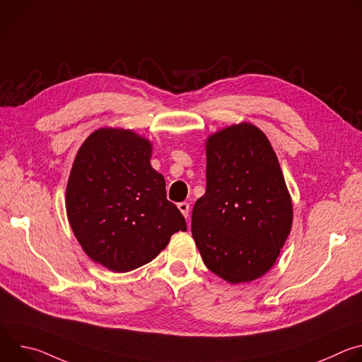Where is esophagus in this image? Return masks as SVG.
<instances>
[{"mask_svg": "<svg viewBox=\"0 0 362 362\" xmlns=\"http://www.w3.org/2000/svg\"><path fill=\"white\" fill-rule=\"evenodd\" d=\"M177 208H179V211L182 212V215H183L185 218H187V216H189V203L182 202V203H179V204H177Z\"/></svg>", "mask_w": 362, "mask_h": 362, "instance_id": "obj_1", "label": "esophagus"}]
</instances>
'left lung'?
I'll return each instance as SVG.
<instances>
[{"instance_id": "1", "label": "left lung", "mask_w": 362, "mask_h": 362, "mask_svg": "<svg viewBox=\"0 0 362 362\" xmlns=\"http://www.w3.org/2000/svg\"><path fill=\"white\" fill-rule=\"evenodd\" d=\"M206 192L193 206L192 235L204 265L229 284L264 276L292 228L293 209L265 133L242 122L206 140Z\"/></svg>"}]
</instances>
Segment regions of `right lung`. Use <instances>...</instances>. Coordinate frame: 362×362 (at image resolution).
<instances>
[{
  "mask_svg": "<svg viewBox=\"0 0 362 362\" xmlns=\"http://www.w3.org/2000/svg\"><path fill=\"white\" fill-rule=\"evenodd\" d=\"M153 146L133 130L101 127L78 148L66 189L70 226L86 255L113 272L153 261L186 230L166 182L150 165Z\"/></svg>",
  "mask_w": 362,
  "mask_h": 362,
  "instance_id": "add662e5",
  "label": "right lung"
}]
</instances>
